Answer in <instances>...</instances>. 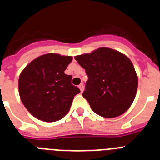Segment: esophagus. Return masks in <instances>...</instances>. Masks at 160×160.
Here are the masks:
<instances>
[{
    "mask_svg": "<svg viewBox=\"0 0 160 160\" xmlns=\"http://www.w3.org/2000/svg\"><path fill=\"white\" fill-rule=\"evenodd\" d=\"M78 87L80 89V90H81V92H82L83 90H84V85H83V83H81V84L79 85Z\"/></svg>",
    "mask_w": 160,
    "mask_h": 160,
    "instance_id": "obj_1",
    "label": "esophagus"
}]
</instances>
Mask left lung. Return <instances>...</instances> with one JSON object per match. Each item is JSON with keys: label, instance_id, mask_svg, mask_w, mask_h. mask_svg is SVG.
I'll use <instances>...</instances> for the list:
<instances>
[{"label": "left lung", "instance_id": "8db88e82", "mask_svg": "<svg viewBox=\"0 0 160 160\" xmlns=\"http://www.w3.org/2000/svg\"><path fill=\"white\" fill-rule=\"evenodd\" d=\"M88 76L82 96L92 111L104 118H115L128 111L136 95L138 77L126 55L102 47L75 56Z\"/></svg>", "mask_w": 160, "mask_h": 160}]
</instances>
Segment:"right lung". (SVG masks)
<instances>
[{
  "mask_svg": "<svg viewBox=\"0 0 160 160\" xmlns=\"http://www.w3.org/2000/svg\"><path fill=\"white\" fill-rule=\"evenodd\" d=\"M71 56L49 53L32 61L20 74L18 88L22 103L32 115L44 122L60 120L69 112L80 93L65 73Z\"/></svg>",
  "mask_w": 160,
  "mask_h": 160,
  "instance_id": "1",
  "label": "right lung"
}]
</instances>
